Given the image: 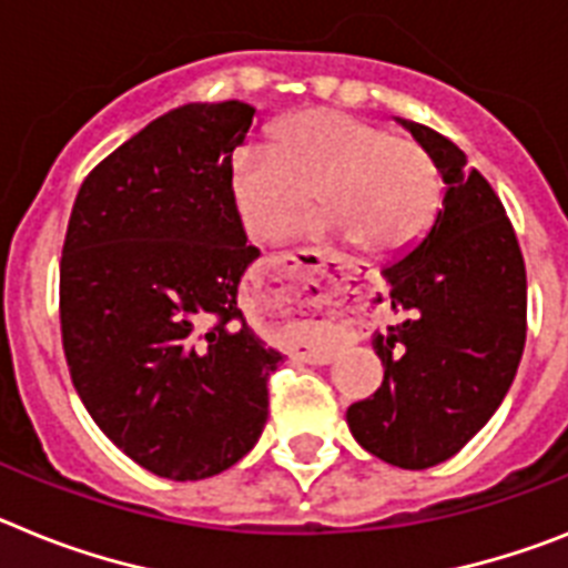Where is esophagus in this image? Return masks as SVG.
Returning <instances> with one entry per match:
<instances>
[{
    "label": "esophagus",
    "instance_id": "1",
    "mask_svg": "<svg viewBox=\"0 0 568 568\" xmlns=\"http://www.w3.org/2000/svg\"><path fill=\"white\" fill-rule=\"evenodd\" d=\"M314 300H317V297H314ZM297 303H300V308H305V312H300V314H312V317H314V314H323V312H320V308H314L312 297H308V294H305L303 288L297 291Z\"/></svg>",
    "mask_w": 568,
    "mask_h": 568
}]
</instances>
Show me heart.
<instances>
[{"label":"heart","instance_id":"heart-1","mask_svg":"<svg viewBox=\"0 0 568 568\" xmlns=\"http://www.w3.org/2000/svg\"><path fill=\"white\" fill-rule=\"evenodd\" d=\"M229 185L251 240L288 231L314 191L323 209L312 229L345 231L366 254L408 248L440 202V174L420 142L332 108L294 113L271 148H240Z\"/></svg>","mask_w":568,"mask_h":568}]
</instances>
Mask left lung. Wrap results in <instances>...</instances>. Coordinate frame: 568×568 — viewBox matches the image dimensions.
I'll use <instances>...</instances> for the list:
<instances>
[{
	"label": "left lung",
	"mask_w": 568,
	"mask_h": 568,
	"mask_svg": "<svg viewBox=\"0 0 568 568\" xmlns=\"http://www.w3.org/2000/svg\"><path fill=\"white\" fill-rule=\"evenodd\" d=\"M446 182L426 234L383 271L403 320L374 334L383 386L345 412L354 440L400 468L455 457L509 392L526 345V265L503 202L452 140L397 120Z\"/></svg>",
	"instance_id": "1"
}]
</instances>
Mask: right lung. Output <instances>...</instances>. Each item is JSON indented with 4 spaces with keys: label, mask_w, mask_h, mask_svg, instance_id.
<instances>
[{
    "label": "right lung",
    "mask_w": 568,
    "mask_h": 568,
    "mask_svg": "<svg viewBox=\"0 0 568 568\" xmlns=\"http://www.w3.org/2000/svg\"><path fill=\"white\" fill-rule=\"evenodd\" d=\"M254 108L191 102L93 168L59 263L62 348L108 440L168 480L248 455L283 363L245 323L236 288L260 251L231 200V156Z\"/></svg>",
    "instance_id": "add662e5"
}]
</instances>
